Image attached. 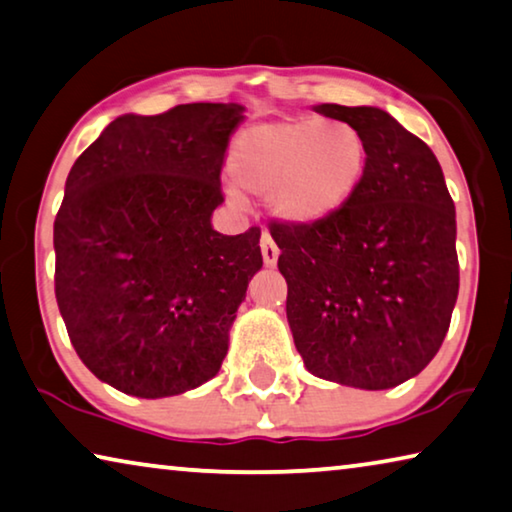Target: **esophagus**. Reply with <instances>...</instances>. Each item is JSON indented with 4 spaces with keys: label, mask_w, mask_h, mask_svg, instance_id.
<instances>
[{
    "label": "esophagus",
    "mask_w": 512,
    "mask_h": 512,
    "mask_svg": "<svg viewBox=\"0 0 512 512\" xmlns=\"http://www.w3.org/2000/svg\"><path fill=\"white\" fill-rule=\"evenodd\" d=\"M259 246H262V257H264V264L266 266H275L278 264V255H280V248L275 246V241L269 232H262V241H259Z\"/></svg>",
    "instance_id": "obj_1"
}]
</instances>
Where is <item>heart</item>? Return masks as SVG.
<instances>
[{"label": "heart", "instance_id": "1", "mask_svg": "<svg viewBox=\"0 0 512 512\" xmlns=\"http://www.w3.org/2000/svg\"><path fill=\"white\" fill-rule=\"evenodd\" d=\"M369 148L342 120L291 118L239 136L232 173L243 189L269 196L289 223H314L344 209L367 173Z\"/></svg>", "mask_w": 512, "mask_h": 512}]
</instances>
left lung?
Here are the masks:
<instances>
[{"instance_id":"8db88e82","label":"left lung","mask_w":512,"mask_h":512,"mask_svg":"<svg viewBox=\"0 0 512 512\" xmlns=\"http://www.w3.org/2000/svg\"><path fill=\"white\" fill-rule=\"evenodd\" d=\"M358 127L367 173L351 202L314 223L269 225L287 319L307 371L389 389L435 358L458 298L456 207L433 150L376 107L319 104Z\"/></svg>"}]
</instances>
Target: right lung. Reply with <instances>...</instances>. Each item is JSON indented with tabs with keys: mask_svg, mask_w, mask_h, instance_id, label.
Segmentation results:
<instances>
[{
	"mask_svg": "<svg viewBox=\"0 0 512 512\" xmlns=\"http://www.w3.org/2000/svg\"><path fill=\"white\" fill-rule=\"evenodd\" d=\"M239 104L120 116L70 168L54 221V294L72 346L120 392L161 399L221 369L262 269L259 227L216 232Z\"/></svg>",
	"mask_w": 512,
	"mask_h": 512,
	"instance_id": "add662e5",
	"label": "right lung"
}]
</instances>
